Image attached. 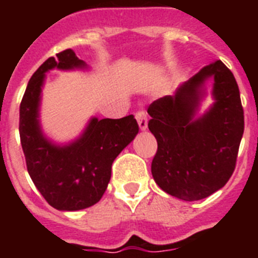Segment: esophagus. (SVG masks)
I'll return each instance as SVG.
<instances>
[{"label":"esophagus","instance_id":"esophagus-1","mask_svg":"<svg viewBox=\"0 0 258 258\" xmlns=\"http://www.w3.org/2000/svg\"><path fill=\"white\" fill-rule=\"evenodd\" d=\"M136 118L138 121V125H140L141 131H146L147 129V113H146V111H143V109L137 111Z\"/></svg>","mask_w":258,"mask_h":258}]
</instances>
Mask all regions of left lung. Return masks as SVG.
Segmentation results:
<instances>
[{
	"label": "left lung",
	"instance_id": "1",
	"mask_svg": "<svg viewBox=\"0 0 258 258\" xmlns=\"http://www.w3.org/2000/svg\"><path fill=\"white\" fill-rule=\"evenodd\" d=\"M213 77L215 103L195 117L204 84ZM149 129L157 141L151 172L157 186L186 202L209 197L222 188L234 173L243 132L244 112L238 84L221 60L206 66L179 85L174 95L152 102Z\"/></svg>",
	"mask_w": 258,
	"mask_h": 258
}]
</instances>
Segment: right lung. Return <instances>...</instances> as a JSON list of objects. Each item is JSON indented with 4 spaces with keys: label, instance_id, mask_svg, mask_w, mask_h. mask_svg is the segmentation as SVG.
Here are the masks:
<instances>
[{
    "label": "right lung",
    "instance_id": "right-lung-1",
    "mask_svg": "<svg viewBox=\"0 0 258 258\" xmlns=\"http://www.w3.org/2000/svg\"><path fill=\"white\" fill-rule=\"evenodd\" d=\"M86 67L72 49L46 59L27 85L19 109V134L32 181L52 208L80 211L101 200L111 179V168L140 127L133 115L121 118L93 117L74 142L58 146L42 134L38 120L41 88L52 68Z\"/></svg>",
    "mask_w": 258,
    "mask_h": 258
}]
</instances>
